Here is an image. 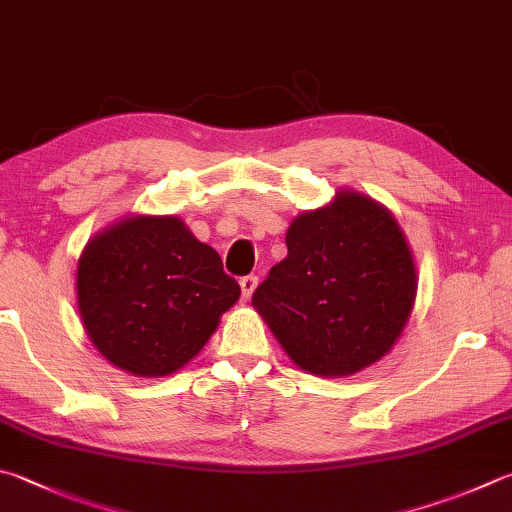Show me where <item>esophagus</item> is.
<instances>
[{
	"label": "esophagus",
	"instance_id": "1",
	"mask_svg": "<svg viewBox=\"0 0 512 512\" xmlns=\"http://www.w3.org/2000/svg\"><path fill=\"white\" fill-rule=\"evenodd\" d=\"M239 286H241V297H244V300H250V295H253V291L257 288V277L255 275L241 277Z\"/></svg>",
	"mask_w": 512,
	"mask_h": 512
}]
</instances>
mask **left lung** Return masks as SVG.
I'll return each instance as SVG.
<instances>
[{
    "label": "left lung",
    "mask_w": 512,
    "mask_h": 512,
    "mask_svg": "<svg viewBox=\"0 0 512 512\" xmlns=\"http://www.w3.org/2000/svg\"><path fill=\"white\" fill-rule=\"evenodd\" d=\"M288 255L253 306L297 367L351 376L394 347L416 297V266L389 210L358 192L297 215Z\"/></svg>",
    "instance_id": "obj_1"
}]
</instances>
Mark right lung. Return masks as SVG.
Instances as JSON below:
<instances>
[{
  "mask_svg": "<svg viewBox=\"0 0 512 512\" xmlns=\"http://www.w3.org/2000/svg\"><path fill=\"white\" fill-rule=\"evenodd\" d=\"M78 311L111 365L161 378L190 362L241 288L179 217H127L78 259Z\"/></svg>",
  "mask_w": 512,
  "mask_h": 512,
  "instance_id": "1",
  "label": "right lung"
}]
</instances>
